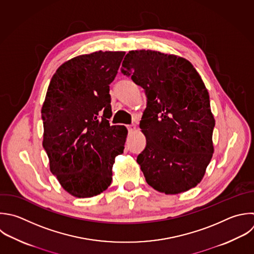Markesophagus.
Instances as JSON below:
<instances>
[{
	"mask_svg": "<svg viewBox=\"0 0 254 254\" xmlns=\"http://www.w3.org/2000/svg\"><path fill=\"white\" fill-rule=\"evenodd\" d=\"M127 129H128L129 131H134V130H136V125H134V124H132V125H127Z\"/></svg>",
	"mask_w": 254,
	"mask_h": 254,
	"instance_id": "obj_1",
	"label": "esophagus"
}]
</instances>
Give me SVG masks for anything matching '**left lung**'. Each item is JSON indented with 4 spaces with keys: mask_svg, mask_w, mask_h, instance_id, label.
Here are the masks:
<instances>
[{
    "mask_svg": "<svg viewBox=\"0 0 254 254\" xmlns=\"http://www.w3.org/2000/svg\"><path fill=\"white\" fill-rule=\"evenodd\" d=\"M121 71L147 96L140 128L148 140L137 157L146 182L167 194L194 188L213 154L215 124L199 74L186 59L150 50L129 52Z\"/></svg>",
    "mask_w": 254,
    "mask_h": 254,
    "instance_id": "1",
    "label": "left lung"
}]
</instances>
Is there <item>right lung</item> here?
<instances>
[{"label":"right lung","mask_w":254,"mask_h":254,"mask_svg":"<svg viewBox=\"0 0 254 254\" xmlns=\"http://www.w3.org/2000/svg\"><path fill=\"white\" fill-rule=\"evenodd\" d=\"M124 52H95L62 64L42 108L43 146L51 172L76 197H91L112 182L115 157L123 153L127 129L110 126L109 84Z\"/></svg>","instance_id":"right-lung-1"}]
</instances>
